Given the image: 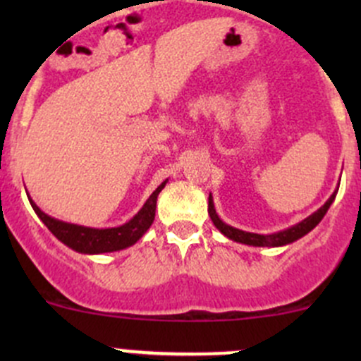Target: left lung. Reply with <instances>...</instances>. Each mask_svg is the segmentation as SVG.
<instances>
[{
	"mask_svg": "<svg viewBox=\"0 0 361 361\" xmlns=\"http://www.w3.org/2000/svg\"><path fill=\"white\" fill-rule=\"evenodd\" d=\"M337 190H338V188H337ZM336 195H337V192H334L332 197H330L329 201L323 204V206L319 207L316 213H312L311 216H307L305 220H302L300 224L293 225V227L286 228V231L276 232V234H253V232L239 231V228H234V227H231V225L224 224V221L220 220V216L216 214V211H214V204H213V199H211V195H209V204H207V213H209V216H211V220H213L214 227H216L218 231L221 232V234L227 235L228 239H232V241L241 243V245L271 246V248H274V246L290 245V243L297 241V239L304 238L307 232H311L312 228H314L316 225L322 221V218L325 216L326 211H329V207H330V204H332L334 199H336Z\"/></svg>",
	"mask_w": 361,
	"mask_h": 361,
	"instance_id": "1",
	"label": "left lung"
}]
</instances>
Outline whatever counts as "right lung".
I'll use <instances>...</instances> for the list:
<instances>
[{"label":"right lung","instance_id":"1","mask_svg":"<svg viewBox=\"0 0 361 361\" xmlns=\"http://www.w3.org/2000/svg\"><path fill=\"white\" fill-rule=\"evenodd\" d=\"M166 183L167 181L159 185L157 190L148 197L145 206L141 207V209L137 211V214H134L127 224L113 228H90L82 227V225L66 224V221L56 220V218L43 213V211L32 202V199H29V202H31L32 209L38 214L39 220L47 225V228H49L61 243H64V245L69 246L71 250L87 255L110 253V251L129 248V246H133L134 243H137L143 238L145 232H147L148 228H150V225L154 224L157 197L160 190L166 187Z\"/></svg>","mask_w":361,"mask_h":361}]
</instances>
